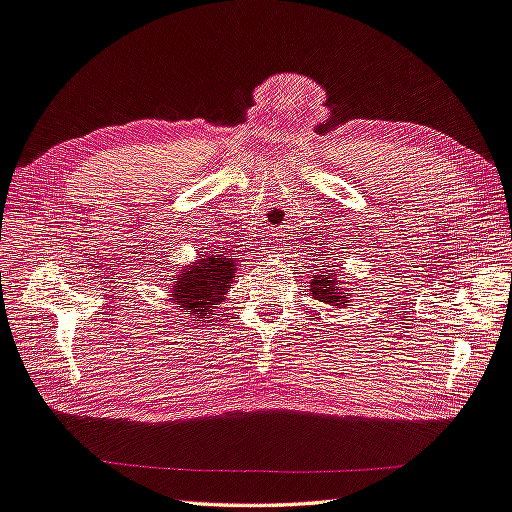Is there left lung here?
Wrapping results in <instances>:
<instances>
[{
    "instance_id": "obj_1",
    "label": "left lung",
    "mask_w": 512,
    "mask_h": 512,
    "mask_svg": "<svg viewBox=\"0 0 512 512\" xmlns=\"http://www.w3.org/2000/svg\"><path fill=\"white\" fill-rule=\"evenodd\" d=\"M310 295H313L317 302H324L333 308H346L353 306V288H346L342 277H339L335 270H324L319 268V273L310 279Z\"/></svg>"
}]
</instances>
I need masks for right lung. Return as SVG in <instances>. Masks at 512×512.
I'll list each match as a JSON object with an SVG mask.
<instances>
[{
  "label": "right lung",
  "instance_id": "1",
  "mask_svg": "<svg viewBox=\"0 0 512 512\" xmlns=\"http://www.w3.org/2000/svg\"><path fill=\"white\" fill-rule=\"evenodd\" d=\"M237 259L224 255H202L182 268L170 284V302L193 324L213 322L215 310L224 304L233 288Z\"/></svg>",
  "mask_w": 512,
  "mask_h": 512
}]
</instances>
